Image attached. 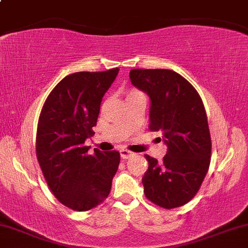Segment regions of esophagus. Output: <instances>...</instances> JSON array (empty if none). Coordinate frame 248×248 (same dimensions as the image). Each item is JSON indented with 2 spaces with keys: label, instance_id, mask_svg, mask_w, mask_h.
Returning <instances> with one entry per match:
<instances>
[{
  "label": "esophagus",
  "instance_id": "obj_1",
  "mask_svg": "<svg viewBox=\"0 0 248 248\" xmlns=\"http://www.w3.org/2000/svg\"><path fill=\"white\" fill-rule=\"evenodd\" d=\"M133 155L134 154L132 153V151L127 150V149H121V150H120V156H121L122 159H128V158L132 157Z\"/></svg>",
  "mask_w": 248,
  "mask_h": 248
}]
</instances>
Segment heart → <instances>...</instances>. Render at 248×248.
Segmentation results:
<instances>
[{
  "label": "heart",
  "instance_id": "obj_1",
  "mask_svg": "<svg viewBox=\"0 0 248 248\" xmlns=\"http://www.w3.org/2000/svg\"><path fill=\"white\" fill-rule=\"evenodd\" d=\"M140 94H142L141 92H139V91H130L129 93H128V95H127V98H132V97H136V95H140Z\"/></svg>",
  "mask_w": 248,
  "mask_h": 248
}]
</instances>
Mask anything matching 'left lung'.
<instances>
[{"instance_id": "obj_1", "label": "left lung", "mask_w": 248, "mask_h": 248, "mask_svg": "<svg viewBox=\"0 0 248 248\" xmlns=\"http://www.w3.org/2000/svg\"><path fill=\"white\" fill-rule=\"evenodd\" d=\"M129 78L149 95L150 129L162 133L168 147L162 162L145 155V196L165 209L181 207L195 196L209 169L211 140L203 103L173 70L133 69Z\"/></svg>"}]
</instances>
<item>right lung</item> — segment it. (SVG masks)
Instances as JSON below:
<instances>
[{"mask_svg":"<svg viewBox=\"0 0 248 248\" xmlns=\"http://www.w3.org/2000/svg\"><path fill=\"white\" fill-rule=\"evenodd\" d=\"M119 68L65 76L47 97L37 129V158L50 190L62 204L77 211L97 207L111 192L120 154L93 156L84 147L93 135L103 97Z\"/></svg>","mask_w":248,"mask_h":248,"instance_id":"right-lung-1","label":"right lung"}]
</instances>
